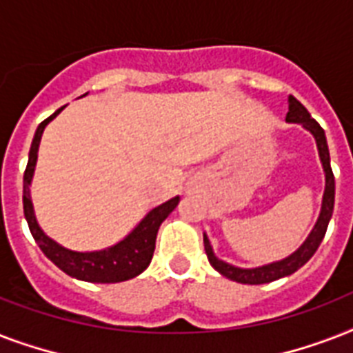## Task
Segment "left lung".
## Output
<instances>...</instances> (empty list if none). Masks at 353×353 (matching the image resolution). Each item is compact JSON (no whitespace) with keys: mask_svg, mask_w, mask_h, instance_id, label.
Returning a JSON list of instances; mask_svg holds the SVG:
<instances>
[{"mask_svg":"<svg viewBox=\"0 0 353 353\" xmlns=\"http://www.w3.org/2000/svg\"><path fill=\"white\" fill-rule=\"evenodd\" d=\"M288 104H290V112L285 115V121L296 122V124H301L302 128H306L307 132L315 137V143H317L319 157H321V163H323L324 170V181H326L323 194V205H321V212H319L317 223L313 225L312 232L307 234L304 243H302L295 252H291L290 256L282 258L279 262L265 263V265H260V268H236L232 263L223 262V260H220V258L214 254V251H212L209 236L203 234L205 252H207V258H209L210 265H212L218 273L223 274L225 279H231L234 280V282H240V284H268V282H273V280H279L282 279V276H290V274L295 273L296 269H301L302 265L315 254V251H317L319 245H321V241H323L324 234H326L330 218L334 214L335 177L334 172H332V166H330V152L324 130L315 119H312L310 112L302 106L301 102L296 101L295 97L290 95Z\"/></svg>","mask_w":353,"mask_h":353,"instance_id":"8db88e82","label":"left lung"}]
</instances>
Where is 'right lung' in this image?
<instances>
[{
    "label": "right lung",
    "mask_w": 353,
    "mask_h": 353,
    "mask_svg": "<svg viewBox=\"0 0 353 353\" xmlns=\"http://www.w3.org/2000/svg\"><path fill=\"white\" fill-rule=\"evenodd\" d=\"M63 108L65 106L57 110L51 117H47L46 121L40 122V126L36 128L34 139H32V144H30L29 163H27V168H25L23 174L25 220L29 223L30 234L36 240V243L40 245L43 254L58 269H62L65 274H69V276H73L77 280H84V282H95V284L124 282V280H130L133 276L141 274L150 265L152 256H154L157 231H159L161 223L177 207L179 196L168 199V201H165L159 207L150 210L148 214L144 216L143 220L133 227V231L130 234L124 236L115 245L101 249V251H71L68 247L60 245L58 241L49 238L46 232L41 231V227L36 221L34 207H32V199H30V181H32V176H34L41 133H43L47 124L57 117Z\"/></svg>",
    "instance_id": "right-lung-1"
}]
</instances>
